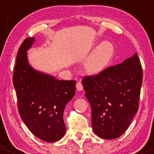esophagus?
Instances as JSON below:
<instances>
[{"instance_id": "34e87169", "label": "esophagus", "mask_w": 154, "mask_h": 154, "mask_svg": "<svg viewBox=\"0 0 154 154\" xmlns=\"http://www.w3.org/2000/svg\"><path fill=\"white\" fill-rule=\"evenodd\" d=\"M76 90L78 91H82L83 90V86H82V84L81 82H78L76 84Z\"/></svg>"}]
</instances>
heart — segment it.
<instances>
[{
  "label": "heart",
  "instance_id": "1",
  "mask_svg": "<svg viewBox=\"0 0 154 154\" xmlns=\"http://www.w3.org/2000/svg\"><path fill=\"white\" fill-rule=\"evenodd\" d=\"M114 53L113 46L109 42H104L96 48L88 60L85 69L92 75L101 72L108 64Z\"/></svg>",
  "mask_w": 154,
  "mask_h": 154
}]
</instances>
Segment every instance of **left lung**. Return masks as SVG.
I'll list each match as a JSON object with an SVG mask.
<instances>
[{
  "instance_id": "8db88e82",
  "label": "left lung",
  "mask_w": 154,
  "mask_h": 154,
  "mask_svg": "<svg viewBox=\"0 0 154 154\" xmlns=\"http://www.w3.org/2000/svg\"><path fill=\"white\" fill-rule=\"evenodd\" d=\"M142 76L135 53L122 64L84 78L82 85L92 110V128L98 136L113 139L126 131L139 109Z\"/></svg>"
}]
</instances>
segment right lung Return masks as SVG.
<instances>
[{"label":"right lung","mask_w":154,"mask_h":154,"mask_svg":"<svg viewBox=\"0 0 154 154\" xmlns=\"http://www.w3.org/2000/svg\"><path fill=\"white\" fill-rule=\"evenodd\" d=\"M35 38H26L19 48L13 74V85L20 118L29 130L47 142L58 141L65 134L63 114L75 93V81H59L33 69L27 51Z\"/></svg>","instance_id":"1"}]
</instances>
